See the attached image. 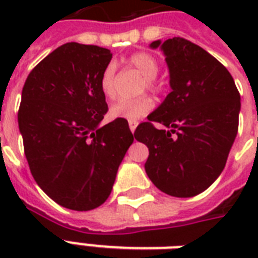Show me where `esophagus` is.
<instances>
[{
    "label": "esophagus",
    "instance_id": "34e87169",
    "mask_svg": "<svg viewBox=\"0 0 258 258\" xmlns=\"http://www.w3.org/2000/svg\"><path fill=\"white\" fill-rule=\"evenodd\" d=\"M138 124H139V123H138L137 120H130L128 121V125H130V130H131V133H135V130H137Z\"/></svg>",
    "mask_w": 258,
    "mask_h": 258
}]
</instances>
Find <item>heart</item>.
Listing matches in <instances>:
<instances>
[{
  "label": "heart",
  "instance_id": "heart-1",
  "mask_svg": "<svg viewBox=\"0 0 258 258\" xmlns=\"http://www.w3.org/2000/svg\"><path fill=\"white\" fill-rule=\"evenodd\" d=\"M128 64L133 68L143 75L145 87L149 89L158 88L157 75L159 72V61L154 54L149 52H138L128 57ZM115 72L116 66L109 62L105 67L100 78V89L103 95L107 97H113L116 95V84H115ZM154 108V101L149 95L134 97V99H120L113 103L109 109V115L113 119H125V120H137L146 116Z\"/></svg>",
  "mask_w": 258,
  "mask_h": 258
}]
</instances>
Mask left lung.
<instances>
[{
    "label": "left lung",
    "mask_w": 258,
    "mask_h": 258,
    "mask_svg": "<svg viewBox=\"0 0 258 258\" xmlns=\"http://www.w3.org/2000/svg\"><path fill=\"white\" fill-rule=\"evenodd\" d=\"M150 48L165 54L171 92L134 135L149 147L145 169L151 182L169 196L194 197L226 165L238 131L240 93L229 71L191 41L172 37Z\"/></svg>",
    "instance_id": "obj_1"
}]
</instances>
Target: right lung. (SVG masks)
Masks as SVG:
<instances>
[{"label":"right lung","instance_id":"add662e5","mask_svg":"<svg viewBox=\"0 0 258 258\" xmlns=\"http://www.w3.org/2000/svg\"><path fill=\"white\" fill-rule=\"evenodd\" d=\"M111 50L67 42L34 67L22 88L18 127L34 180L56 204L87 212L104 204L134 142L108 111L100 78Z\"/></svg>","mask_w":258,"mask_h":258}]
</instances>
